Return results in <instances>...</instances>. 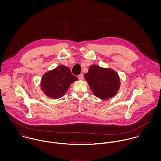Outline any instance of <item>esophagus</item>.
I'll return each instance as SVG.
<instances>
[{
  "label": "esophagus",
  "instance_id": "obj_1",
  "mask_svg": "<svg viewBox=\"0 0 161 161\" xmlns=\"http://www.w3.org/2000/svg\"><path fill=\"white\" fill-rule=\"evenodd\" d=\"M78 78H79V79H80V80H83V79H84V75H83V74H80L78 76Z\"/></svg>",
  "mask_w": 161,
  "mask_h": 161
}]
</instances>
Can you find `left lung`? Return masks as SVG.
<instances>
[{"mask_svg":"<svg viewBox=\"0 0 161 161\" xmlns=\"http://www.w3.org/2000/svg\"><path fill=\"white\" fill-rule=\"evenodd\" d=\"M84 77L93 94L102 100L114 97L120 86L118 74L113 69L92 65Z\"/></svg>","mask_w":161,"mask_h":161,"instance_id":"8db88e82","label":"left lung"}]
</instances>
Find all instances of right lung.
Listing matches in <instances>:
<instances>
[{"instance_id": "right-lung-1", "label": "right lung", "mask_w": 161, "mask_h": 161, "mask_svg": "<svg viewBox=\"0 0 161 161\" xmlns=\"http://www.w3.org/2000/svg\"><path fill=\"white\" fill-rule=\"evenodd\" d=\"M67 66H59L45 73L42 79V90L47 97L59 98L68 91L70 84L77 80Z\"/></svg>"}]
</instances>
